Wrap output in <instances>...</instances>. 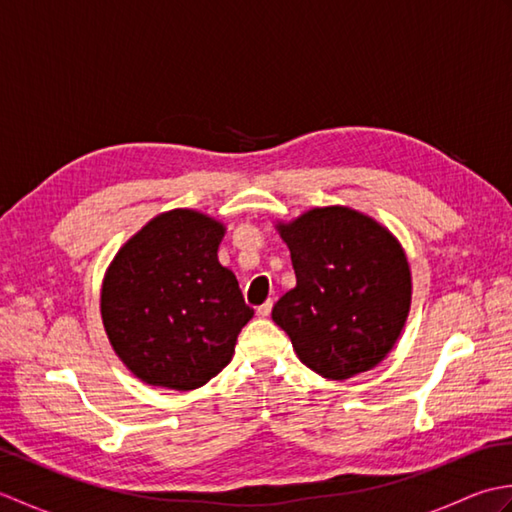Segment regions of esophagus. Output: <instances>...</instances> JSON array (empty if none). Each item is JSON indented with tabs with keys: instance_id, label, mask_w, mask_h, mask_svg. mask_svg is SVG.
I'll return each mask as SVG.
<instances>
[{
	"instance_id": "1",
	"label": "esophagus",
	"mask_w": 512,
	"mask_h": 512,
	"mask_svg": "<svg viewBox=\"0 0 512 512\" xmlns=\"http://www.w3.org/2000/svg\"><path fill=\"white\" fill-rule=\"evenodd\" d=\"M270 310H273V301L268 299V301L264 303V306H259L255 312H257V317H259V319H266L268 314H270Z\"/></svg>"
}]
</instances>
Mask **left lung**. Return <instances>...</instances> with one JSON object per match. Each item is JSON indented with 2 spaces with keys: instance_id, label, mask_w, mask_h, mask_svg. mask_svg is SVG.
<instances>
[{
  "instance_id": "left-lung-1",
  "label": "left lung",
  "mask_w": 512,
  "mask_h": 512,
  "mask_svg": "<svg viewBox=\"0 0 512 512\" xmlns=\"http://www.w3.org/2000/svg\"><path fill=\"white\" fill-rule=\"evenodd\" d=\"M297 286L273 308L303 365L345 380L376 367L398 341L411 303L407 257L387 228L345 206L279 224Z\"/></svg>"
}]
</instances>
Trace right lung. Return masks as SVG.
I'll use <instances>...</instances> for the list:
<instances>
[{"label": "right lung", "mask_w": 512, "mask_h": 512, "mask_svg": "<svg viewBox=\"0 0 512 512\" xmlns=\"http://www.w3.org/2000/svg\"><path fill=\"white\" fill-rule=\"evenodd\" d=\"M224 226L176 209L118 250L101 292L114 352L147 385L189 391L231 363L253 319L231 270L217 262Z\"/></svg>", "instance_id": "1"}]
</instances>
